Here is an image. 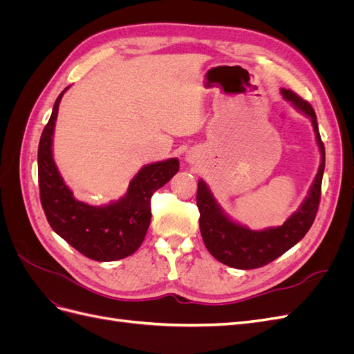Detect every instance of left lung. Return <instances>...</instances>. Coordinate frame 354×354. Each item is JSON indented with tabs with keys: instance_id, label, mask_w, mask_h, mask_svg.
Here are the masks:
<instances>
[{
	"instance_id": "1",
	"label": "left lung",
	"mask_w": 354,
	"mask_h": 354,
	"mask_svg": "<svg viewBox=\"0 0 354 354\" xmlns=\"http://www.w3.org/2000/svg\"><path fill=\"white\" fill-rule=\"evenodd\" d=\"M282 95L285 100L291 102L299 112L312 120L316 142L322 156L316 178L308 190V196L292 216L279 227L251 230L230 220L214 199L205 181H198L196 205L201 214L199 227L203 243L214 259L233 269H259L272 263L306 236L317 214L325 169V146L319 134L317 118L312 104L294 91L282 88Z\"/></svg>"
}]
</instances>
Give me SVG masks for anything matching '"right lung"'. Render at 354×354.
Returning <instances> with one entry per match:
<instances>
[{"label": "right lung", "mask_w": 354, "mask_h": 354, "mask_svg": "<svg viewBox=\"0 0 354 354\" xmlns=\"http://www.w3.org/2000/svg\"><path fill=\"white\" fill-rule=\"evenodd\" d=\"M63 90L38 146V183L42 209L51 229L82 255L95 261H115L134 254L151 224V198L176 176L178 159L145 165L130 181L125 196L104 207L73 198L53 159V133Z\"/></svg>", "instance_id": "right-lung-1"}]
</instances>
